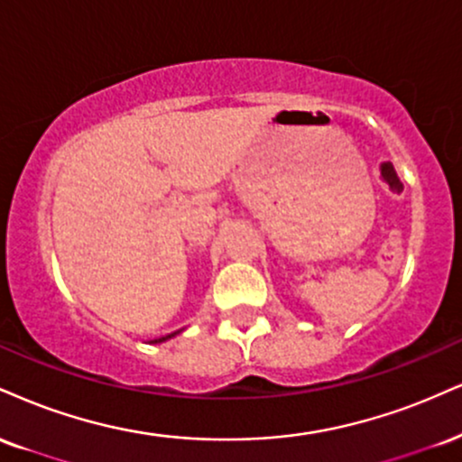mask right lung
Listing matches in <instances>:
<instances>
[{"label":"right lung","mask_w":462,"mask_h":462,"mask_svg":"<svg viewBox=\"0 0 462 462\" xmlns=\"http://www.w3.org/2000/svg\"><path fill=\"white\" fill-rule=\"evenodd\" d=\"M182 329H178V331H174V333H168V336H163V337H157V340H152V344H159V342H165V340H170V337H174V336H178V333H180Z\"/></svg>","instance_id":"obj_1"}]
</instances>
